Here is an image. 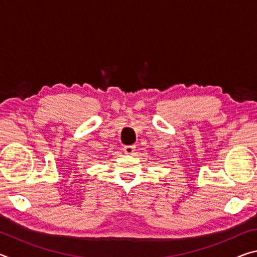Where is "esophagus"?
Here are the masks:
<instances>
[{
    "mask_svg": "<svg viewBox=\"0 0 257 257\" xmlns=\"http://www.w3.org/2000/svg\"><path fill=\"white\" fill-rule=\"evenodd\" d=\"M135 150H136V146H135V145H125V146H123V152L125 154H133Z\"/></svg>",
    "mask_w": 257,
    "mask_h": 257,
    "instance_id": "obj_1",
    "label": "esophagus"
}]
</instances>
